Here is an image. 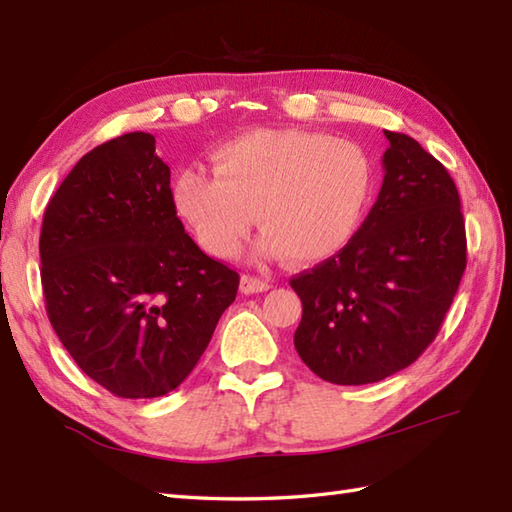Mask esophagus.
<instances>
[{
  "mask_svg": "<svg viewBox=\"0 0 512 512\" xmlns=\"http://www.w3.org/2000/svg\"><path fill=\"white\" fill-rule=\"evenodd\" d=\"M239 288H242L244 295H255V292H266L270 288V284L262 277L242 275V279H239Z\"/></svg>",
  "mask_w": 512,
  "mask_h": 512,
  "instance_id": "1",
  "label": "esophagus"
}]
</instances>
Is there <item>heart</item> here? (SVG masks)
Masks as SVG:
<instances>
[{"mask_svg": "<svg viewBox=\"0 0 512 512\" xmlns=\"http://www.w3.org/2000/svg\"><path fill=\"white\" fill-rule=\"evenodd\" d=\"M215 169L184 165L171 200L213 257H233L257 222L259 253L319 264L343 250L372 198V162L343 138L253 129L213 149Z\"/></svg>", "mask_w": 512, "mask_h": 512, "instance_id": "heart-1", "label": "heart"}]
</instances>
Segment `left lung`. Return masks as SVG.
<instances>
[{"mask_svg":"<svg viewBox=\"0 0 512 512\" xmlns=\"http://www.w3.org/2000/svg\"><path fill=\"white\" fill-rule=\"evenodd\" d=\"M383 187L343 250L290 279L303 306L295 347L334 385L378 383L436 339L466 268L460 195L442 162L385 132Z\"/></svg>","mask_w":512,"mask_h":512,"instance_id":"obj_1","label":"left lung"}]
</instances>
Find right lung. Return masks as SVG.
I'll return each mask as SVG.
<instances>
[{"label": "right lung", "mask_w": 512, "mask_h": 512, "mask_svg": "<svg viewBox=\"0 0 512 512\" xmlns=\"http://www.w3.org/2000/svg\"><path fill=\"white\" fill-rule=\"evenodd\" d=\"M156 138L123 134L85 154L46 206V312L85 374L121 398H156L191 374L237 295L171 200Z\"/></svg>", "instance_id": "obj_1"}]
</instances>
